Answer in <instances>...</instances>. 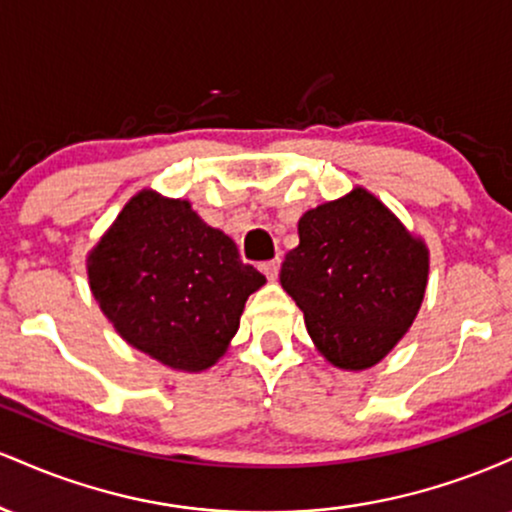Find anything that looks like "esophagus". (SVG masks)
<instances>
[{"label": "esophagus", "instance_id": "obj_1", "mask_svg": "<svg viewBox=\"0 0 512 512\" xmlns=\"http://www.w3.org/2000/svg\"><path fill=\"white\" fill-rule=\"evenodd\" d=\"M279 267H281V260L276 257V260H269V262H262L260 269L264 272V276H267L269 281H274L276 276H279Z\"/></svg>", "mask_w": 512, "mask_h": 512}]
</instances>
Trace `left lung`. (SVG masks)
<instances>
[{"label":"left lung","instance_id":"8db88e82","mask_svg":"<svg viewBox=\"0 0 512 512\" xmlns=\"http://www.w3.org/2000/svg\"><path fill=\"white\" fill-rule=\"evenodd\" d=\"M298 238L279 279L303 310L317 351L344 370L383 361L424 301V240L363 187L305 211Z\"/></svg>","mask_w":512,"mask_h":512}]
</instances>
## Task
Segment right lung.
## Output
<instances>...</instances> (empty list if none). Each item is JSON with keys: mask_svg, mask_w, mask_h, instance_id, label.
I'll return each instance as SVG.
<instances>
[{"mask_svg": "<svg viewBox=\"0 0 512 512\" xmlns=\"http://www.w3.org/2000/svg\"><path fill=\"white\" fill-rule=\"evenodd\" d=\"M86 262L93 298L120 337L187 373L226 354L245 301L267 281L190 202L151 190L129 199Z\"/></svg>", "mask_w": 512, "mask_h": 512, "instance_id": "right-lung-1", "label": "right lung"}]
</instances>
